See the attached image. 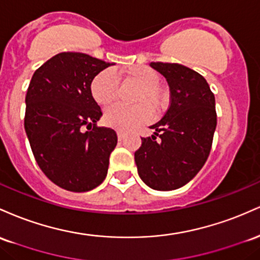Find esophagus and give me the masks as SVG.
I'll return each mask as SVG.
<instances>
[{"mask_svg": "<svg viewBox=\"0 0 260 260\" xmlns=\"http://www.w3.org/2000/svg\"><path fill=\"white\" fill-rule=\"evenodd\" d=\"M116 134H118V139H119V140L124 139V134H122L121 131H118V133H116Z\"/></svg>", "mask_w": 260, "mask_h": 260, "instance_id": "esophagus-1", "label": "esophagus"}]
</instances>
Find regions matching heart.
<instances>
[{
	"label": "heart",
	"mask_w": 260,
	"mask_h": 260,
	"mask_svg": "<svg viewBox=\"0 0 260 260\" xmlns=\"http://www.w3.org/2000/svg\"><path fill=\"white\" fill-rule=\"evenodd\" d=\"M125 82L136 86L133 97L135 107L114 106L104 113V122L116 130H129L150 120L151 113L159 116L169 106V93L159 83L161 76L150 66L136 65L122 70ZM91 93L102 107H108L118 98L119 81L115 71L104 69L94 76L91 82Z\"/></svg>",
	"instance_id": "b5f03b06"
}]
</instances>
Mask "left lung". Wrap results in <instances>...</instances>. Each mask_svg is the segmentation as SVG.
Returning a JSON list of instances; mask_svg holds the SVG:
<instances>
[{
  "mask_svg": "<svg viewBox=\"0 0 260 260\" xmlns=\"http://www.w3.org/2000/svg\"><path fill=\"white\" fill-rule=\"evenodd\" d=\"M150 65L167 80L171 102L165 116L151 126L156 133L141 138L135 162L150 188L174 190L190 182L208 159L217 124L215 95L205 78L189 67Z\"/></svg>",
  "mask_w": 260,
  "mask_h": 260,
  "instance_id": "obj_1",
  "label": "left lung"
}]
</instances>
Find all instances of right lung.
Returning <instances> with one entry per match:
<instances>
[{
	"mask_svg": "<svg viewBox=\"0 0 260 260\" xmlns=\"http://www.w3.org/2000/svg\"><path fill=\"white\" fill-rule=\"evenodd\" d=\"M108 66L82 52H60L43 63L29 83L24 129L34 158L43 173L66 190H92L107 177L118 136L97 125L102 110L92 97L91 82Z\"/></svg>",
	"mask_w": 260,
	"mask_h": 260,
	"instance_id": "add662e5",
	"label": "right lung"
}]
</instances>
